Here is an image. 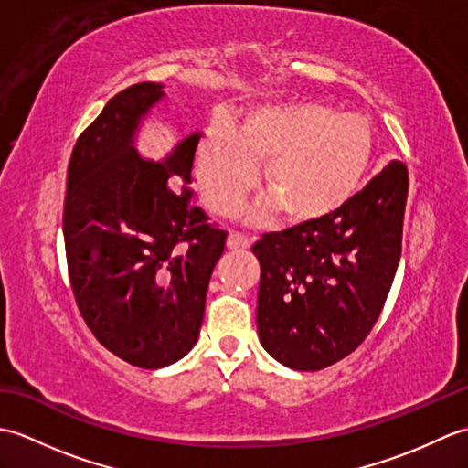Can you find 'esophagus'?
<instances>
[{
  "instance_id": "1",
  "label": "esophagus",
  "mask_w": 468,
  "mask_h": 468,
  "mask_svg": "<svg viewBox=\"0 0 468 468\" xmlns=\"http://www.w3.org/2000/svg\"><path fill=\"white\" fill-rule=\"evenodd\" d=\"M227 247L229 250H250L251 241H250V237L239 233V231H229Z\"/></svg>"
}]
</instances>
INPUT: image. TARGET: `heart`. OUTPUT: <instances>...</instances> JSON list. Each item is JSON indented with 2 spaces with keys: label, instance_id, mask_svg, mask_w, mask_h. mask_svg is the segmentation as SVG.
Returning a JSON list of instances; mask_svg holds the SVG:
<instances>
[{
  "label": "heart",
  "instance_id": "heart-1",
  "mask_svg": "<svg viewBox=\"0 0 468 468\" xmlns=\"http://www.w3.org/2000/svg\"><path fill=\"white\" fill-rule=\"evenodd\" d=\"M374 156L364 118L295 101L247 111L237 131L217 126L197 153V183L207 205L227 215L255 185L263 163L267 197L250 208L261 218L280 208L285 221L312 223L334 215L357 193Z\"/></svg>",
  "mask_w": 468,
  "mask_h": 468
}]
</instances>
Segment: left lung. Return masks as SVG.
<instances>
[{
	"instance_id": "1",
	"label": "left lung",
	"mask_w": 468,
	"mask_h": 468,
	"mask_svg": "<svg viewBox=\"0 0 468 468\" xmlns=\"http://www.w3.org/2000/svg\"><path fill=\"white\" fill-rule=\"evenodd\" d=\"M406 197L409 168L394 161L340 211L251 247L261 265L257 330L277 362L324 370L366 340L399 270Z\"/></svg>"
}]
</instances>
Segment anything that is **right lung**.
Instances as JSON below:
<instances>
[{
	"label": "right lung",
	"mask_w": 468,
	"mask_h": 468,
	"mask_svg": "<svg viewBox=\"0 0 468 468\" xmlns=\"http://www.w3.org/2000/svg\"><path fill=\"white\" fill-rule=\"evenodd\" d=\"M161 96V84L128 86L78 136L62 217L68 277L86 325L106 350L146 370L191 352L227 239L191 203L198 134L165 163L143 161L131 144Z\"/></svg>",
	"instance_id": "obj_1"
}]
</instances>
